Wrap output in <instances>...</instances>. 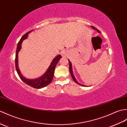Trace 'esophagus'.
<instances>
[{
	"label": "esophagus",
	"mask_w": 127,
	"mask_h": 127,
	"mask_svg": "<svg viewBox=\"0 0 127 127\" xmlns=\"http://www.w3.org/2000/svg\"><path fill=\"white\" fill-rule=\"evenodd\" d=\"M62 56H63V57H65L66 56V52L65 51H63V52H62Z\"/></svg>",
	"instance_id": "1"
}]
</instances>
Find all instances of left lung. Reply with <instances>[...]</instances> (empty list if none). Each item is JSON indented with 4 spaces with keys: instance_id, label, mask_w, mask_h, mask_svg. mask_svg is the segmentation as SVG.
Listing matches in <instances>:
<instances>
[{
    "instance_id": "left-lung-1",
    "label": "left lung",
    "mask_w": 127,
    "mask_h": 127,
    "mask_svg": "<svg viewBox=\"0 0 127 127\" xmlns=\"http://www.w3.org/2000/svg\"><path fill=\"white\" fill-rule=\"evenodd\" d=\"M91 28H92L93 29H94V30H96L97 32H98V33H100V32L98 29H97L96 28H95L94 27V26H91ZM68 61H69V69H70V74H71V77H72V79H73V81H74L75 83H76L77 84H79V85H81V86H83V87H86V85H83V84H80V83H79L78 82H77V81L76 80V79L75 78V77L74 76V75H73V71H72V64H71V62L68 60Z\"/></svg>"
}]
</instances>
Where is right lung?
Segmentation results:
<instances>
[{
    "label": "right lung",
    "mask_w": 127,
    "mask_h": 127,
    "mask_svg": "<svg viewBox=\"0 0 127 127\" xmlns=\"http://www.w3.org/2000/svg\"><path fill=\"white\" fill-rule=\"evenodd\" d=\"M33 30H32L30 31H29L24 35H23L22 37L21 38V39H20L19 42L18 43L15 58L16 69L19 77L25 83L33 88H36V89H41V88H43L47 86V85H49L53 79V77H54L55 67L56 66L57 64L58 63V61H60V59L62 58V56L61 55H58L53 59V60L52 61L51 63L50 64L48 69L46 70L45 73H43V75L40 76L39 77L34 79H28L25 78L24 76H23L21 72H20V71L18 67V53L22 48L21 45L23 41L24 40L27 39L28 34Z\"/></svg>",
    "instance_id": "obj_1"
}]
</instances>
